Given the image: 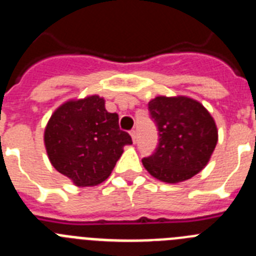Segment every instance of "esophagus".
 Here are the masks:
<instances>
[{
    "mask_svg": "<svg viewBox=\"0 0 256 256\" xmlns=\"http://www.w3.org/2000/svg\"><path fill=\"white\" fill-rule=\"evenodd\" d=\"M130 133V137H132L133 142H136V140H137V132H136L134 130H132Z\"/></svg>",
    "mask_w": 256,
    "mask_h": 256,
    "instance_id": "esophagus-1",
    "label": "esophagus"
}]
</instances>
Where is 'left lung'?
<instances>
[{
	"instance_id": "8db88e82",
	"label": "left lung",
	"mask_w": 256,
	"mask_h": 256,
	"mask_svg": "<svg viewBox=\"0 0 256 256\" xmlns=\"http://www.w3.org/2000/svg\"><path fill=\"white\" fill-rule=\"evenodd\" d=\"M148 110L159 130V144L142 159L156 180L180 183L200 173L218 142L216 120L202 104L187 96H158Z\"/></svg>"
}]
</instances>
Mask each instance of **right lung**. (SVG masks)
<instances>
[{
    "mask_svg": "<svg viewBox=\"0 0 256 256\" xmlns=\"http://www.w3.org/2000/svg\"><path fill=\"white\" fill-rule=\"evenodd\" d=\"M44 148L52 166L78 187L100 184L112 174L132 138L119 128L98 94L61 104L47 122Z\"/></svg>",
    "mask_w": 256,
    "mask_h": 256,
    "instance_id": "obj_1",
    "label": "right lung"
}]
</instances>
